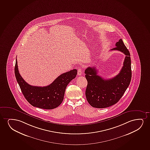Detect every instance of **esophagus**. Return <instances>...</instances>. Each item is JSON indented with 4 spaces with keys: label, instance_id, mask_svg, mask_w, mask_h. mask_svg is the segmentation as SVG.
I'll return each instance as SVG.
<instances>
[{
    "label": "esophagus",
    "instance_id": "1",
    "mask_svg": "<svg viewBox=\"0 0 150 150\" xmlns=\"http://www.w3.org/2000/svg\"><path fill=\"white\" fill-rule=\"evenodd\" d=\"M82 72V71L81 69H78V75H81Z\"/></svg>",
    "mask_w": 150,
    "mask_h": 150
}]
</instances>
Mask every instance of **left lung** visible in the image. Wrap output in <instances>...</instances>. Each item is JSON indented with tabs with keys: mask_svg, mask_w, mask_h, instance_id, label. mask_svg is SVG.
I'll return each mask as SVG.
<instances>
[{
	"mask_svg": "<svg viewBox=\"0 0 150 150\" xmlns=\"http://www.w3.org/2000/svg\"><path fill=\"white\" fill-rule=\"evenodd\" d=\"M111 50L121 51L125 54L123 66L118 75L111 79H104L97 75L96 67H88L85 70L88 86L86 91V99L92 107L104 108L119 101L130 83L132 72L130 54L122 39Z\"/></svg>",
	"mask_w": 150,
	"mask_h": 150,
	"instance_id": "1",
	"label": "left lung"
}]
</instances>
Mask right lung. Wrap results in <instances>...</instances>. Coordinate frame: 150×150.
<instances>
[{"instance_id": "add662e5", "label": "right lung", "mask_w": 150, "mask_h": 150, "mask_svg": "<svg viewBox=\"0 0 150 150\" xmlns=\"http://www.w3.org/2000/svg\"><path fill=\"white\" fill-rule=\"evenodd\" d=\"M15 74L22 93L27 101L34 107L52 109L62 103L67 86L76 77L77 70L73 69L61 74L52 83L46 86H32L26 82L20 75L16 59Z\"/></svg>"}]
</instances>
